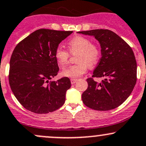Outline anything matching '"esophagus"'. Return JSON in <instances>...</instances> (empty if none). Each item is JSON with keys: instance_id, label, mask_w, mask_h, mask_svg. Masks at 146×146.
<instances>
[{"instance_id": "esophagus-1", "label": "esophagus", "mask_w": 146, "mask_h": 146, "mask_svg": "<svg viewBox=\"0 0 146 146\" xmlns=\"http://www.w3.org/2000/svg\"><path fill=\"white\" fill-rule=\"evenodd\" d=\"M77 81H78V80L77 79H70V82H71L72 84H75Z\"/></svg>"}]
</instances>
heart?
<instances>
[{"label": "heart", "instance_id": "heart-1", "mask_svg": "<svg viewBox=\"0 0 146 146\" xmlns=\"http://www.w3.org/2000/svg\"><path fill=\"white\" fill-rule=\"evenodd\" d=\"M67 46L71 54H77L78 62L76 64L69 66L62 70V75L67 78H80L86 73L89 66L96 65L101 57V49L99 45L91 42V40L85 36H76L72 38L67 43ZM54 56L57 63L64 66L68 62L70 54L62 46H58L55 50Z\"/></svg>", "mask_w": 146, "mask_h": 146}]
</instances>
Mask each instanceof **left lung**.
<instances>
[{"label": "left lung", "instance_id": "8db88e82", "mask_svg": "<svg viewBox=\"0 0 146 146\" xmlns=\"http://www.w3.org/2000/svg\"><path fill=\"white\" fill-rule=\"evenodd\" d=\"M92 35L100 42L101 55L92 78L86 79L87 89L82 99L84 105L98 111L113 110L129 96L137 82V61L132 48L110 30L78 32ZM94 77H104L100 83Z\"/></svg>", "mask_w": 146, "mask_h": 146}]
</instances>
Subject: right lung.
<instances>
[{"instance_id": "obj_1", "label": "right lung", "mask_w": 146, "mask_h": 146, "mask_svg": "<svg viewBox=\"0 0 146 146\" xmlns=\"http://www.w3.org/2000/svg\"><path fill=\"white\" fill-rule=\"evenodd\" d=\"M73 31L39 29L21 41L9 62V82L22 106L36 113L58 110L65 102L70 79L50 80L58 73L54 52L59 44Z\"/></svg>"}]
</instances>
